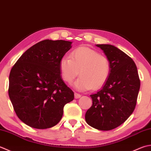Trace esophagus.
Wrapping results in <instances>:
<instances>
[{"label": "esophagus", "instance_id": "obj_1", "mask_svg": "<svg viewBox=\"0 0 151 151\" xmlns=\"http://www.w3.org/2000/svg\"><path fill=\"white\" fill-rule=\"evenodd\" d=\"M81 96V94H79L78 93H74V97H75V98H79Z\"/></svg>", "mask_w": 151, "mask_h": 151}]
</instances>
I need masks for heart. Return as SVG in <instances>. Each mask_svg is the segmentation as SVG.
Listing matches in <instances>:
<instances>
[{
	"mask_svg": "<svg viewBox=\"0 0 151 151\" xmlns=\"http://www.w3.org/2000/svg\"><path fill=\"white\" fill-rule=\"evenodd\" d=\"M70 57L61 58L59 68L63 80L72 83L79 73L80 78L73 87L80 91L98 89L106 83L111 72L108 58L96 50L79 47L70 53Z\"/></svg>",
	"mask_w": 151,
	"mask_h": 151,
	"instance_id": "obj_1",
	"label": "heart"
}]
</instances>
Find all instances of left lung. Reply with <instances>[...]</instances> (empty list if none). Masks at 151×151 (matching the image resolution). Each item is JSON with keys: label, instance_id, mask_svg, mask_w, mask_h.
<instances>
[{"label": "left lung", "instance_id": "1", "mask_svg": "<svg viewBox=\"0 0 151 151\" xmlns=\"http://www.w3.org/2000/svg\"><path fill=\"white\" fill-rule=\"evenodd\" d=\"M111 64L108 79L96 94L90 95L93 105L85 121L97 130H111L119 127L133 113L140 88L136 64L122 51L110 44H97Z\"/></svg>", "mask_w": 151, "mask_h": 151}]
</instances>
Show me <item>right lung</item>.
Returning a JSON list of instances; mask_svg holds the SVG:
<instances>
[{"label": "right lung", "mask_w": 151, "mask_h": 151, "mask_svg": "<svg viewBox=\"0 0 151 151\" xmlns=\"http://www.w3.org/2000/svg\"><path fill=\"white\" fill-rule=\"evenodd\" d=\"M72 42L45 40L27 50L12 67L8 94L15 113L29 127L46 129L62 119L64 106L74 98L60 76L61 58Z\"/></svg>", "instance_id": "right-lung-1"}]
</instances>
